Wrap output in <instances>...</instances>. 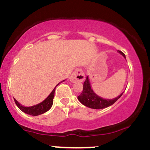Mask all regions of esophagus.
I'll return each mask as SVG.
<instances>
[{
    "label": "esophagus",
    "mask_w": 150,
    "mask_h": 150,
    "mask_svg": "<svg viewBox=\"0 0 150 150\" xmlns=\"http://www.w3.org/2000/svg\"><path fill=\"white\" fill-rule=\"evenodd\" d=\"M85 79V75L83 71L80 68L75 69L73 73L69 77V81L72 83L83 82Z\"/></svg>",
    "instance_id": "34e87169"
}]
</instances>
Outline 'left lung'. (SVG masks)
Instances as JSON below:
<instances>
[{
  "label": "left lung",
  "instance_id": "obj_1",
  "mask_svg": "<svg viewBox=\"0 0 150 150\" xmlns=\"http://www.w3.org/2000/svg\"><path fill=\"white\" fill-rule=\"evenodd\" d=\"M120 54H121L122 56L125 58V56L122 51H118ZM122 93L120 96L117 97L113 99H104L103 98L100 97L98 95L93 92L92 90L91 87L90 82L88 77H86V79L85 81L83 83V91L79 96H78V100L81 102L83 105L86 106V107H89L91 109H96V110H99V109H104L106 107H108L112 105L117 99L122 95Z\"/></svg>",
  "mask_w": 150,
  "mask_h": 150
}]
</instances>
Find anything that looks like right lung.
<instances>
[{"label":"right lung","mask_w":150,"mask_h":150,"mask_svg":"<svg viewBox=\"0 0 150 150\" xmlns=\"http://www.w3.org/2000/svg\"><path fill=\"white\" fill-rule=\"evenodd\" d=\"M58 85H57V86H58ZM56 87H57V86H56ZM56 87L54 88V90H53L52 91H51V93L49 94V96H48L43 102H40V104H36V105L32 106V107H24V106L21 105L16 99H14V102L15 103H16V106L25 113H27V114L33 116L39 115H41L43 114V113L46 112H47L48 110H49L50 109H51V106H52L53 104V102H54V92H55Z\"/></svg>","instance_id":"obj_1"}]
</instances>
